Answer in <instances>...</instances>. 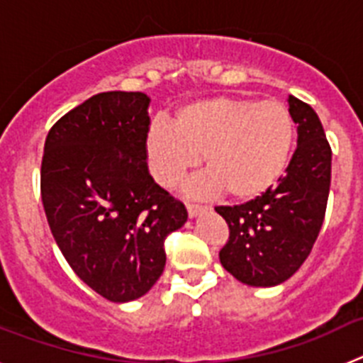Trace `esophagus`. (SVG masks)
I'll use <instances>...</instances> for the list:
<instances>
[{"instance_id": "esophagus-1", "label": "esophagus", "mask_w": 363, "mask_h": 363, "mask_svg": "<svg viewBox=\"0 0 363 363\" xmlns=\"http://www.w3.org/2000/svg\"><path fill=\"white\" fill-rule=\"evenodd\" d=\"M203 211H207V207H205V205H200V203H187V213H189V216H191V218L198 216V214L203 213Z\"/></svg>"}]
</instances>
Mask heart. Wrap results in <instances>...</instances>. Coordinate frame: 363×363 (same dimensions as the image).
Instances as JSON below:
<instances>
[{"label":"heart","mask_w":363,"mask_h":363,"mask_svg":"<svg viewBox=\"0 0 363 363\" xmlns=\"http://www.w3.org/2000/svg\"><path fill=\"white\" fill-rule=\"evenodd\" d=\"M294 125L278 101L207 98L176 111L172 129L156 123L145 140L150 172L160 185L176 189L200 165L209 176L201 192L223 191L240 201L267 192L284 174L293 149Z\"/></svg>","instance_id":"heart-1"}]
</instances>
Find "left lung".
<instances>
[{"label": "left lung", "mask_w": 363, "mask_h": 363, "mask_svg": "<svg viewBox=\"0 0 363 363\" xmlns=\"http://www.w3.org/2000/svg\"><path fill=\"white\" fill-rule=\"evenodd\" d=\"M298 147L277 187L242 205H220L229 225L220 262L236 280L272 287L301 267L318 238L331 187V145L313 107L289 96Z\"/></svg>", "instance_id": "obj_1"}]
</instances>
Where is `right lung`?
I'll use <instances>...</instances> for the list:
<instances>
[{
    "label": "right lung",
    "mask_w": 363,
    "mask_h": 363,
    "mask_svg": "<svg viewBox=\"0 0 363 363\" xmlns=\"http://www.w3.org/2000/svg\"><path fill=\"white\" fill-rule=\"evenodd\" d=\"M149 96L99 92L45 140L41 200L60 251L92 291L116 303L143 296L165 267V238L187 209L149 174Z\"/></svg>",
    "instance_id": "obj_1"
}]
</instances>
